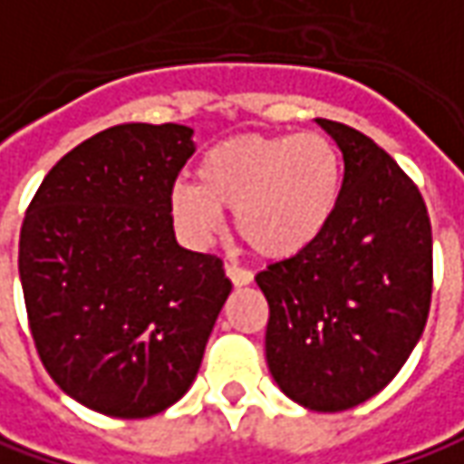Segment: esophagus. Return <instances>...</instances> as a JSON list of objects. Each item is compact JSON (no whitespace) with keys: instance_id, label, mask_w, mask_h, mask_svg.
I'll return each mask as SVG.
<instances>
[{"instance_id":"esophagus-1","label":"esophagus","mask_w":464,"mask_h":464,"mask_svg":"<svg viewBox=\"0 0 464 464\" xmlns=\"http://www.w3.org/2000/svg\"><path fill=\"white\" fill-rule=\"evenodd\" d=\"M226 275H228V280L236 285V287H244L248 282L254 280V275L244 269V266H238V264H226Z\"/></svg>"}]
</instances>
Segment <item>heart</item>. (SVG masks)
<instances>
[{
	"instance_id": "heart-1",
	"label": "heart",
	"mask_w": 464,
	"mask_h": 464,
	"mask_svg": "<svg viewBox=\"0 0 464 464\" xmlns=\"http://www.w3.org/2000/svg\"><path fill=\"white\" fill-rule=\"evenodd\" d=\"M342 195V156L324 133L238 136L198 164V184H177L169 208L177 228L198 246L236 231L266 259H290L326 231Z\"/></svg>"
}]
</instances>
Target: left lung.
<instances>
[{"label": "left lung", "instance_id": "left-lung-1", "mask_svg": "<svg viewBox=\"0 0 464 464\" xmlns=\"http://www.w3.org/2000/svg\"><path fill=\"white\" fill-rule=\"evenodd\" d=\"M318 125L343 156L321 238L256 275L269 303L266 364L300 406L336 413L382 391L421 339L431 305V223L419 187L372 138Z\"/></svg>", "mask_w": 464, "mask_h": 464}]
</instances>
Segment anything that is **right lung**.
<instances>
[{
	"instance_id": "obj_1",
	"label": "right lung",
	"mask_w": 464,
	"mask_h": 464,
	"mask_svg": "<svg viewBox=\"0 0 464 464\" xmlns=\"http://www.w3.org/2000/svg\"><path fill=\"white\" fill-rule=\"evenodd\" d=\"M192 153L187 125L107 128L45 174L24 213L20 280L38 357L104 416L177 403L231 293L216 254L174 238L169 198Z\"/></svg>"
}]
</instances>
